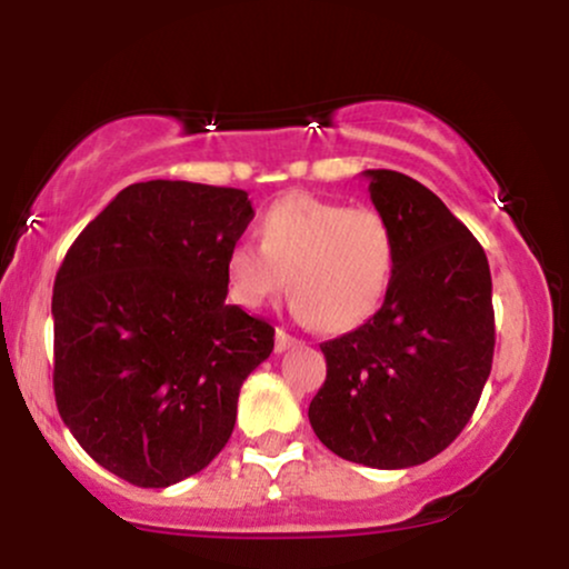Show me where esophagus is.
Listing matches in <instances>:
<instances>
[{
	"mask_svg": "<svg viewBox=\"0 0 569 569\" xmlns=\"http://www.w3.org/2000/svg\"><path fill=\"white\" fill-rule=\"evenodd\" d=\"M293 345H299L297 337H291L286 329H278L276 331V350L278 352H286L289 348H293Z\"/></svg>",
	"mask_w": 569,
	"mask_h": 569,
	"instance_id": "1",
	"label": "esophagus"
}]
</instances>
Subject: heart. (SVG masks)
Wrapping results in <instances>:
<instances>
[{
    "mask_svg": "<svg viewBox=\"0 0 569 569\" xmlns=\"http://www.w3.org/2000/svg\"><path fill=\"white\" fill-rule=\"evenodd\" d=\"M396 267V234L377 208L293 192L262 217V246L238 240L227 251L230 299L259 310L286 283L293 316L339 335L380 310Z\"/></svg>",
    "mask_w": 569,
    "mask_h": 569,
    "instance_id": "heart-1",
    "label": "heart"
}]
</instances>
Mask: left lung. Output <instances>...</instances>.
Returning <instances> with one entry per match:
<instances>
[{"instance_id": "1", "label": "left lung", "mask_w": 569, "mask_h": 569, "mask_svg": "<svg viewBox=\"0 0 569 569\" xmlns=\"http://www.w3.org/2000/svg\"><path fill=\"white\" fill-rule=\"evenodd\" d=\"M363 176L393 227V278L367 323L321 345L326 382L307 417L335 455L396 471L443 452L471 420L492 369V276L428 187L385 168Z\"/></svg>"}]
</instances>
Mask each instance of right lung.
<instances>
[{
  "mask_svg": "<svg viewBox=\"0 0 569 569\" xmlns=\"http://www.w3.org/2000/svg\"><path fill=\"white\" fill-rule=\"evenodd\" d=\"M253 219L243 189L141 181L80 232L53 286V390L98 466L171 487L230 441L240 385L276 345L227 305L224 259Z\"/></svg>",
  "mask_w": 569,
  "mask_h": 569,
  "instance_id": "add662e5",
  "label": "right lung"
}]
</instances>
